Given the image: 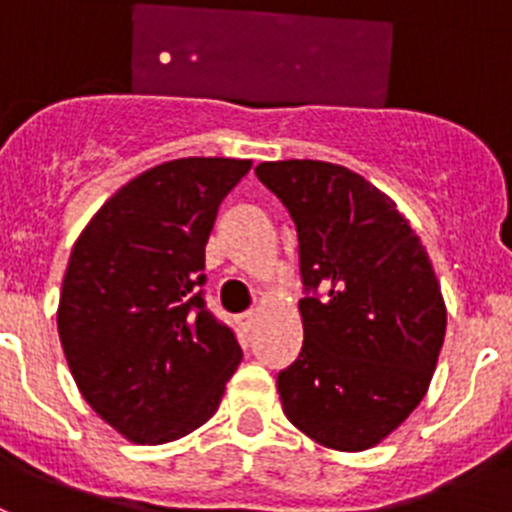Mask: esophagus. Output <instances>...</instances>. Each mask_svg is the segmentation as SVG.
<instances>
[{"instance_id":"esophagus-1","label":"esophagus","mask_w":512,"mask_h":512,"mask_svg":"<svg viewBox=\"0 0 512 512\" xmlns=\"http://www.w3.org/2000/svg\"><path fill=\"white\" fill-rule=\"evenodd\" d=\"M235 323H238V328H241L243 333H251L253 325H256V312H253V310L241 312V315L235 318Z\"/></svg>"}]
</instances>
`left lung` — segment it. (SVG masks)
<instances>
[{
  "instance_id": "obj_1",
  "label": "left lung",
  "mask_w": 512,
  "mask_h": 512,
  "mask_svg": "<svg viewBox=\"0 0 512 512\" xmlns=\"http://www.w3.org/2000/svg\"><path fill=\"white\" fill-rule=\"evenodd\" d=\"M256 176L297 228L302 351L277 377L292 423L364 451L423 400L446 307L420 238L387 194L328 161H266Z\"/></svg>"
}]
</instances>
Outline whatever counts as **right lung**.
<instances>
[{
    "instance_id": "obj_1",
    "label": "right lung",
    "mask_w": 512,
    "mask_h": 512,
    "mask_svg": "<svg viewBox=\"0 0 512 512\" xmlns=\"http://www.w3.org/2000/svg\"><path fill=\"white\" fill-rule=\"evenodd\" d=\"M251 161L176 158L104 202L74 243L58 336L81 395L135 443L187 436L215 415L241 364L205 302L217 207Z\"/></svg>"
}]
</instances>
